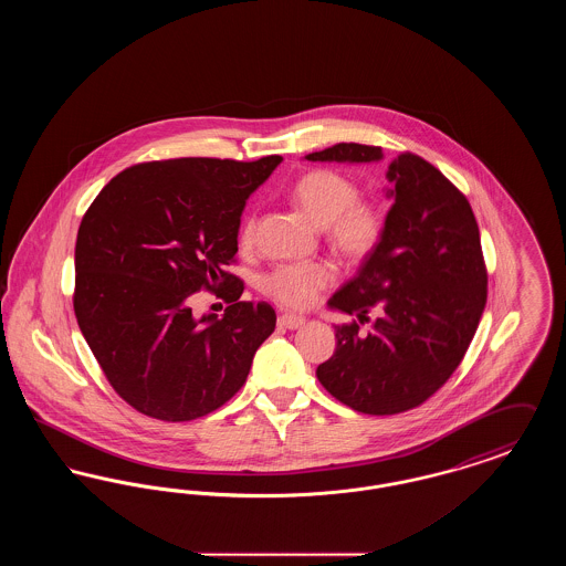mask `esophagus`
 I'll use <instances>...</instances> for the list:
<instances>
[{"label":"esophagus","instance_id":"esophagus-1","mask_svg":"<svg viewBox=\"0 0 566 566\" xmlns=\"http://www.w3.org/2000/svg\"><path fill=\"white\" fill-rule=\"evenodd\" d=\"M277 324H280L282 328H298V326L305 324V318H303V316H295V314H282V316L277 318Z\"/></svg>","mask_w":566,"mask_h":566}]
</instances>
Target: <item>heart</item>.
I'll return each mask as SVG.
<instances>
[{
  "label": "heart",
  "mask_w": 566,
  "mask_h": 566,
  "mask_svg": "<svg viewBox=\"0 0 566 566\" xmlns=\"http://www.w3.org/2000/svg\"><path fill=\"white\" fill-rule=\"evenodd\" d=\"M296 206L310 220L324 227L326 242L348 261H363L374 254L384 235V216L374 201L360 199L358 185L335 169H312L303 174L293 187ZM256 220L245 216L240 227V243H254ZM337 277V271L326 261L286 263L271 270L263 280V293L275 303L305 310Z\"/></svg>",
  "instance_id": "1"
}]
</instances>
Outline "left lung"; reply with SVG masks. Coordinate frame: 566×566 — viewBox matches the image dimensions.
<instances>
[{
    "label": "left lung",
    "instance_id": "left-lung-1",
    "mask_svg": "<svg viewBox=\"0 0 566 566\" xmlns=\"http://www.w3.org/2000/svg\"><path fill=\"white\" fill-rule=\"evenodd\" d=\"M307 161L371 163L379 146L335 144ZM395 203L381 242L331 307L356 321L335 326L337 348L318 365L324 388L354 411L403 413L424 403L457 371L488 298L480 229L467 197L429 161L401 153L388 165Z\"/></svg>",
    "mask_w": 566,
    "mask_h": 566
}]
</instances>
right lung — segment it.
Here are the masks:
<instances>
[{
    "label": "right lung",
    "instance_id": "right-lung-1",
    "mask_svg": "<svg viewBox=\"0 0 566 566\" xmlns=\"http://www.w3.org/2000/svg\"><path fill=\"white\" fill-rule=\"evenodd\" d=\"M185 157L137 163L82 216L74 312L116 395L135 411L187 422L227 403L275 328L270 303L240 301L235 263L245 199L280 165ZM201 287L230 307L197 322Z\"/></svg>",
    "mask_w": 566,
    "mask_h": 566
}]
</instances>
